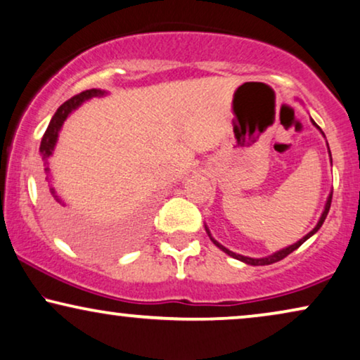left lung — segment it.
<instances>
[{
	"instance_id": "1",
	"label": "left lung",
	"mask_w": 360,
	"mask_h": 360,
	"mask_svg": "<svg viewBox=\"0 0 360 360\" xmlns=\"http://www.w3.org/2000/svg\"><path fill=\"white\" fill-rule=\"evenodd\" d=\"M311 122L314 126L318 127L319 131H321V127H319L316 122H314L313 120H311ZM321 134L324 136V132L321 131ZM328 152H329V157H331V150H329V146H328ZM331 164H333V159H331ZM331 200H333V191L331 193H329V196H328V200H326V205H324V211L321 213V218H319V221H318V224L314 226L313 228V231H309V233L307 234V236H303L302 239L300 240H297V243L295 244H292V245H288V248H285V249H282V250H277V252H274L272 255H267V257H260V259H254V257H245V255H240V254H236V252H233V250H229V249H226L223 244H219L218 240H216L213 236H211V233H210V229L206 228L205 226V229H206V233H208V236H210V239L213 240V244L214 245H218V248L223 250V252H226L228 255H231V257L233 259H238V260H240V262H244V264H249V265H270V264H275V262H278V260H282V259H285L287 257L288 254H292L293 250H297L300 245H302L304 240L307 239H309L311 238V236L314 234V233H318V229L321 228L323 226V223H324V219H326V216H328V213H329V208H331Z\"/></svg>"
}]
</instances>
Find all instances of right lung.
Instances as JSON below:
<instances>
[{
	"mask_svg": "<svg viewBox=\"0 0 360 360\" xmlns=\"http://www.w3.org/2000/svg\"><path fill=\"white\" fill-rule=\"evenodd\" d=\"M103 95H105V91L96 90V88H91V90L82 91L80 95H75L73 98H70V100H67L65 103H63L62 106H58L56 115L52 116L51 122H49L46 134H44L42 141H41V147H39V150H41V155H42V162H44V172H46V181H47L46 195H47L49 205H51L53 223H56L57 228L60 229L62 233L67 236V238H70L72 240H75V243H78L86 249L98 248V243H95V239L88 238L86 226L83 224L75 214H72L70 211L62 208V206H65V203H63V200L58 196V193L52 185L51 169H49V157L52 155L53 147H56L57 139H58V132H60L63 121L67 120L68 115H70L72 111H75L77 108L82 105V103L90 100V98L103 96Z\"/></svg>",
	"mask_w": 360,
	"mask_h": 360,
	"instance_id": "add662e5",
	"label": "right lung"
}]
</instances>
